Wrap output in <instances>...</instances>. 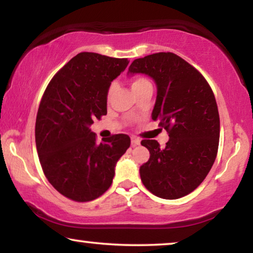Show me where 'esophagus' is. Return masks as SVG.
<instances>
[{"mask_svg":"<svg viewBox=\"0 0 253 253\" xmlns=\"http://www.w3.org/2000/svg\"><path fill=\"white\" fill-rule=\"evenodd\" d=\"M131 145H132L133 147L138 146V145H140V140L138 139L137 137H131Z\"/></svg>","mask_w":253,"mask_h":253,"instance_id":"1","label":"esophagus"}]
</instances>
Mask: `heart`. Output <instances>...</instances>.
<instances>
[{
	"label": "heart",
	"mask_w": 253,
	"mask_h": 253,
	"mask_svg": "<svg viewBox=\"0 0 253 253\" xmlns=\"http://www.w3.org/2000/svg\"><path fill=\"white\" fill-rule=\"evenodd\" d=\"M146 84H150V82L147 81V79H145L143 77H136L132 79V83H131V87L132 89L137 88V87H140V86L143 85H146ZM116 89V83H112L108 88V92H107V99L110 100L112 99V96L114 94V92H115Z\"/></svg>",
	"instance_id": "b5f03b06"
}]
</instances>
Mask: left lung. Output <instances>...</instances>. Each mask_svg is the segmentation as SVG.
Segmentation results:
<instances>
[{"instance_id": "left-lung-1", "label": "left lung", "mask_w": 253, "mask_h": 253, "mask_svg": "<svg viewBox=\"0 0 253 253\" xmlns=\"http://www.w3.org/2000/svg\"><path fill=\"white\" fill-rule=\"evenodd\" d=\"M143 74L157 85L152 120L169 133L165 147L145 139L150 159L140 166L143 184L164 199L192 192L215 161L220 117L209 83L191 64L172 53H157L134 60L127 75Z\"/></svg>"}]
</instances>
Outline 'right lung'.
I'll use <instances>...</instances> for the list:
<instances>
[{"label":"right lung","mask_w":253,"mask_h":253,"mask_svg":"<svg viewBox=\"0 0 253 253\" xmlns=\"http://www.w3.org/2000/svg\"><path fill=\"white\" fill-rule=\"evenodd\" d=\"M127 64L126 58L79 53L54 76L41 99L36 121L41 167L50 184L75 202L105 193L117 161L130 146L126 134L96 144L89 129L107 114L109 86Z\"/></svg>","instance_id":"right-lung-1"}]
</instances>
